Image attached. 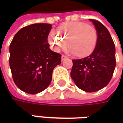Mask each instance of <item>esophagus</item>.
I'll list each match as a JSON object with an SVG mask.
<instances>
[{"mask_svg":"<svg viewBox=\"0 0 123 123\" xmlns=\"http://www.w3.org/2000/svg\"><path fill=\"white\" fill-rule=\"evenodd\" d=\"M67 56H64V55H62L61 61H64V60H65V59H67Z\"/></svg>","mask_w":123,"mask_h":123,"instance_id":"34e87169","label":"esophagus"}]
</instances>
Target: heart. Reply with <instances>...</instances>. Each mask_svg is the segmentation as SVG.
I'll return each mask as SVG.
<instances>
[{
	"label": "heart",
	"instance_id": "obj_1",
	"mask_svg": "<svg viewBox=\"0 0 123 123\" xmlns=\"http://www.w3.org/2000/svg\"><path fill=\"white\" fill-rule=\"evenodd\" d=\"M98 38V31L94 27L86 23L70 22L60 26L58 32L51 30L48 35V42L55 52L64 49L68 43L67 53L84 57L94 50Z\"/></svg>",
	"mask_w": 123,
	"mask_h": 123
}]
</instances>
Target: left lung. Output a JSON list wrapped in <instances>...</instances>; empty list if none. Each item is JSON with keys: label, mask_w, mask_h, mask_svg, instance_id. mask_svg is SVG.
I'll return each instance as SVG.
<instances>
[{"label": "left lung", "mask_w": 123, "mask_h": 123, "mask_svg": "<svg viewBox=\"0 0 123 123\" xmlns=\"http://www.w3.org/2000/svg\"><path fill=\"white\" fill-rule=\"evenodd\" d=\"M98 31V42L89 56L72 60L70 76L78 88L86 92H94L107 85L113 74L115 47L108 30L95 20L90 19Z\"/></svg>", "instance_id": "obj_1"}]
</instances>
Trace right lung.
Returning <instances> with one entry per match:
<instances>
[{"instance_id":"add662e5","label":"right lung","mask_w":123,"mask_h":123,"mask_svg":"<svg viewBox=\"0 0 123 123\" xmlns=\"http://www.w3.org/2000/svg\"><path fill=\"white\" fill-rule=\"evenodd\" d=\"M52 26L34 24L22 28L10 45L9 64L17 87L30 94L45 90L52 80L61 55L49 49L47 37Z\"/></svg>"}]
</instances>
